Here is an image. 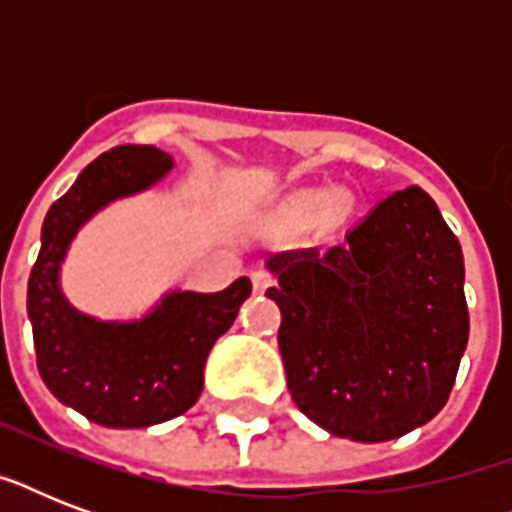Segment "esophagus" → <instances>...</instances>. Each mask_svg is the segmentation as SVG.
Segmentation results:
<instances>
[{"label": "esophagus", "instance_id": "1", "mask_svg": "<svg viewBox=\"0 0 512 512\" xmlns=\"http://www.w3.org/2000/svg\"><path fill=\"white\" fill-rule=\"evenodd\" d=\"M252 287H255V292H265V289H271L273 276L265 271H255L252 273Z\"/></svg>", "mask_w": 512, "mask_h": 512}]
</instances>
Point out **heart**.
<instances>
[{
    "instance_id": "b5f03b06",
    "label": "heart",
    "mask_w": 512,
    "mask_h": 512,
    "mask_svg": "<svg viewBox=\"0 0 512 512\" xmlns=\"http://www.w3.org/2000/svg\"><path fill=\"white\" fill-rule=\"evenodd\" d=\"M337 201V193L332 188H321V191H305L300 196L292 199L289 204V223L295 225V228H308L319 220L324 212H327L332 204Z\"/></svg>"
}]
</instances>
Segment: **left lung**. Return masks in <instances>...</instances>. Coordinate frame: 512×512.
<instances>
[{
  "instance_id": "8db88e82",
  "label": "left lung",
  "mask_w": 512,
  "mask_h": 512,
  "mask_svg": "<svg viewBox=\"0 0 512 512\" xmlns=\"http://www.w3.org/2000/svg\"><path fill=\"white\" fill-rule=\"evenodd\" d=\"M265 295L297 409L332 436L377 444L430 422L468 345L465 263L420 185L390 193L337 247L279 252Z\"/></svg>"
}]
</instances>
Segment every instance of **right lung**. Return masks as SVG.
Here are the masks:
<instances>
[{
  "label": "right lung",
  "instance_id": "add662e5",
  "mask_svg": "<svg viewBox=\"0 0 512 512\" xmlns=\"http://www.w3.org/2000/svg\"><path fill=\"white\" fill-rule=\"evenodd\" d=\"M175 167L154 146H116L87 164L50 207L28 279L36 364L60 404L106 428H148L188 412L204 388L217 337L252 292L247 276L223 292L172 289L143 316L103 321L76 311L60 289L71 241L111 201L148 191Z\"/></svg>",
  "mask_w": 512,
  "mask_h": 512
}]
</instances>
